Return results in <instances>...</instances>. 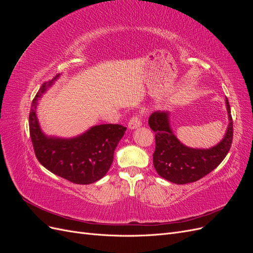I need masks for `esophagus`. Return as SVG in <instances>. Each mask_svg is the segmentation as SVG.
I'll return each instance as SVG.
<instances>
[{
  "mask_svg": "<svg viewBox=\"0 0 253 253\" xmlns=\"http://www.w3.org/2000/svg\"><path fill=\"white\" fill-rule=\"evenodd\" d=\"M141 125H142V122H141L140 116H139V115H136V116H134V117L129 119L127 126H128L129 129H135V128L140 127Z\"/></svg>",
  "mask_w": 253,
  "mask_h": 253,
  "instance_id": "esophagus-1",
  "label": "esophagus"
}]
</instances>
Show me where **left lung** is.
<instances>
[{"instance_id":"obj_1","label":"left lung","mask_w":253,"mask_h":253,"mask_svg":"<svg viewBox=\"0 0 253 253\" xmlns=\"http://www.w3.org/2000/svg\"><path fill=\"white\" fill-rule=\"evenodd\" d=\"M226 108L229 124L225 136L209 149L190 148L180 142L173 133L169 112L157 111L151 115L149 126L154 131L156 140L153 165L160 177L185 185L203 178L223 162L233 138V122L227 98Z\"/></svg>"}]
</instances>
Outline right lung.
Segmentation results:
<instances>
[{
	"instance_id": "obj_1",
	"label": "right lung",
	"mask_w": 253,
	"mask_h": 253,
	"mask_svg": "<svg viewBox=\"0 0 253 253\" xmlns=\"http://www.w3.org/2000/svg\"><path fill=\"white\" fill-rule=\"evenodd\" d=\"M60 75L44 83L33 100L29 113V133L36 156L48 171L78 185H89L108 173L114 152L126 127L99 125L72 138L47 136L40 126L37 108L42 96Z\"/></svg>"
}]
</instances>
